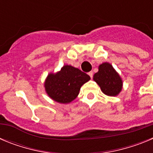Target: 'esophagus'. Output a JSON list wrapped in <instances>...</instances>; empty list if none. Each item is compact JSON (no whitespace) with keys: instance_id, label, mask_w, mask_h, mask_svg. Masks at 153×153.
<instances>
[{"instance_id":"esophagus-1","label":"esophagus","mask_w":153,"mask_h":153,"mask_svg":"<svg viewBox=\"0 0 153 153\" xmlns=\"http://www.w3.org/2000/svg\"><path fill=\"white\" fill-rule=\"evenodd\" d=\"M88 75L90 76V78H93V73L92 72V71H90V72L88 73Z\"/></svg>"}]
</instances>
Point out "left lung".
I'll use <instances>...</instances> for the list:
<instances>
[{
	"instance_id": "8db88e82",
	"label": "left lung",
	"mask_w": 153,
	"mask_h": 153,
	"mask_svg": "<svg viewBox=\"0 0 153 153\" xmlns=\"http://www.w3.org/2000/svg\"><path fill=\"white\" fill-rule=\"evenodd\" d=\"M98 72L93 75V80L100 86L101 91L109 97H116L123 90V79L109 63L99 66Z\"/></svg>"
}]
</instances>
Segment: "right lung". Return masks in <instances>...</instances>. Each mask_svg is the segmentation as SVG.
<instances>
[{"label":"right lung","mask_w":153,"mask_h":153,"mask_svg":"<svg viewBox=\"0 0 153 153\" xmlns=\"http://www.w3.org/2000/svg\"><path fill=\"white\" fill-rule=\"evenodd\" d=\"M90 79V76L78 68L64 65L60 71L47 75L44 86L47 94L53 100L67 104L77 97L81 86Z\"/></svg>","instance_id":"1"}]
</instances>
